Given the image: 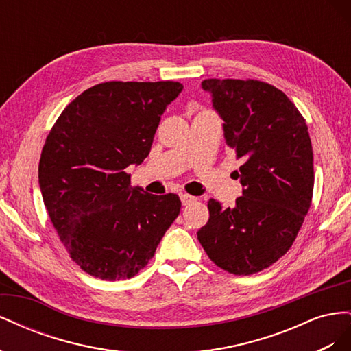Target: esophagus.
<instances>
[{
    "label": "esophagus",
    "mask_w": 351,
    "mask_h": 351,
    "mask_svg": "<svg viewBox=\"0 0 351 351\" xmlns=\"http://www.w3.org/2000/svg\"><path fill=\"white\" fill-rule=\"evenodd\" d=\"M180 199H182V204L183 205H190V204H192V202L196 200L195 196H190L187 193H180Z\"/></svg>",
    "instance_id": "1"
}]
</instances>
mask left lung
Wrapping results in <instances>:
<instances>
[{"instance_id":"8db88e82","label":"left lung","mask_w":351,"mask_h":351,"mask_svg":"<svg viewBox=\"0 0 351 351\" xmlns=\"http://www.w3.org/2000/svg\"><path fill=\"white\" fill-rule=\"evenodd\" d=\"M202 89L224 120L228 147L241 159L243 196L232 208L208 202L197 240L217 267L252 275L289 252L313 195V151L306 120L287 95L261 80L206 79Z\"/></svg>"}]
</instances>
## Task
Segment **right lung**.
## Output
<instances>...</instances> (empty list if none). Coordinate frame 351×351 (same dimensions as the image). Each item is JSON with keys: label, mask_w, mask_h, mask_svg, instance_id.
<instances>
[{"label": "right lung", "mask_w": 351, "mask_h": 351, "mask_svg": "<svg viewBox=\"0 0 351 351\" xmlns=\"http://www.w3.org/2000/svg\"><path fill=\"white\" fill-rule=\"evenodd\" d=\"M178 82H105L73 99L42 147L39 186L70 258L92 277L132 278L180 214L174 193L130 186L124 169L149 155Z\"/></svg>", "instance_id": "right-lung-1"}]
</instances>
